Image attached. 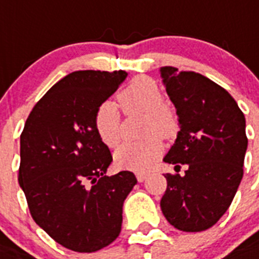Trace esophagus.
Listing matches in <instances>:
<instances>
[{"label":"esophagus","instance_id":"34e87169","mask_svg":"<svg viewBox=\"0 0 259 259\" xmlns=\"http://www.w3.org/2000/svg\"><path fill=\"white\" fill-rule=\"evenodd\" d=\"M136 176H137V180L140 181V182H144V181L148 178L149 173H146V171H137Z\"/></svg>","mask_w":259,"mask_h":259}]
</instances>
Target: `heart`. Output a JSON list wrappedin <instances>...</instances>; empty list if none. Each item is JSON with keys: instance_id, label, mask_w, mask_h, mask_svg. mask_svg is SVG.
<instances>
[{"instance_id": "1", "label": "heart", "mask_w": 259, "mask_h": 259, "mask_svg": "<svg viewBox=\"0 0 259 259\" xmlns=\"http://www.w3.org/2000/svg\"><path fill=\"white\" fill-rule=\"evenodd\" d=\"M118 106L125 114L144 113L148 117L141 142H125L115 151L117 163L137 171L149 169L163 151L158 137L169 140L178 130V118L171 106L165 102L161 86L148 75H138L117 94ZM94 127L109 148L117 146L121 138V113L113 102L101 104L94 114Z\"/></svg>"}]
</instances>
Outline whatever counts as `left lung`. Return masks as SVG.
<instances>
[{"label": "left lung", "instance_id": "obj_1", "mask_svg": "<svg viewBox=\"0 0 259 259\" xmlns=\"http://www.w3.org/2000/svg\"><path fill=\"white\" fill-rule=\"evenodd\" d=\"M161 77L180 122L163 161L188 165L182 177L165 174L161 210L178 230L202 232L226 213L243 177L245 115L234 98L205 75L165 66Z\"/></svg>", "mask_w": 259, "mask_h": 259}]
</instances>
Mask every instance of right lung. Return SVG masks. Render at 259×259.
<instances>
[{"mask_svg": "<svg viewBox=\"0 0 259 259\" xmlns=\"http://www.w3.org/2000/svg\"><path fill=\"white\" fill-rule=\"evenodd\" d=\"M126 75L73 71L34 105L21 133L18 182L31 217L73 251L94 253L118 237L123 201L137 184L127 170L106 176L113 157L94 127L97 108Z\"/></svg>", "mask_w": 259, "mask_h": 259, "instance_id": "obj_1", "label": "right lung"}]
</instances>
